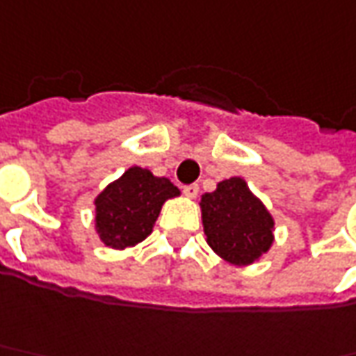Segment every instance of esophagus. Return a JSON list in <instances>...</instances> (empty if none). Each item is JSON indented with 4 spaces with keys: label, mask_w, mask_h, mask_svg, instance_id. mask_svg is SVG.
Here are the masks:
<instances>
[{
    "label": "esophagus",
    "mask_w": 356,
    "mask_h": 356,
    "mask_svg": "<svg viewBox=\"0 0 356 356\" xmlns=\"http://www.w3.org/2000/svg\"><path fill=\"white\" fill-rule=\"evenodd\" d=\"M183 195H185V197H189V199H195V197L199 195V185H197V183L185 185V187H183Z\"/></svg>",
    "instance_id": "1"
}]
</instances>
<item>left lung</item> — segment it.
Returning <instances> with one entry per match:
<instances>
[{"instance_id":"obj_1","label":"left lung","mask_w":356,"mask_h":356,"mask_svg":"<svg viewBox=\"0 0 356 356\" xmlns=\"http://www.w3.org/2000/svg\"><path fill=\"white\" fill-rule=\"evenodd\" d=\"M201 211L207 242L227 262L246 266L270 250L274 218L244 179L220 181L216 191L202 195Z\"/></svg>"}]
</instances>
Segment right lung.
Listing matches in <instances>:
<instances>
[{"label": "right lung", "instance_id": "right-lung-1", "mask_svg": "<svg viewBox=\"0 0 356 356\" xmlns=\"http://www.w3.org/2000/svg\"><path fill=\"white\" fill-rule=\"evenodd\" d=\"M177 195L179 189L169 179L129 167L96 197V230L110 248L136 246L152 234L163 202Z\"/></svg>", "mask_w": 356, "mask_h": 356}]
</instances>
